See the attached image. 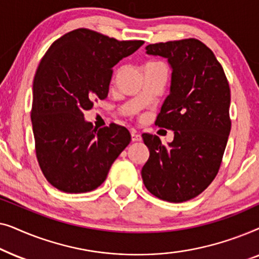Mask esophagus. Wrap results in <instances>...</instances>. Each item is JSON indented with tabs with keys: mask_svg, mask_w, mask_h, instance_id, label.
<instances>
[{
	"mask_svg": "<svg viewBox=\"0 0 259 259\" xmlns=\"http://www.w3.org/2000/svg\"><path fill=\"white\" fill-rule=\"evenodd\" d=\"M131 137H132V141H141V136L134 130L131 131Z\"/></svg>",
	"mask_w": 259,
	"mask_h": 259,
	"instance_id": "34e87169",
	"label": "esophagus"
}]
</instances>
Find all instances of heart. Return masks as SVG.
<instances>
[{"label":"heart","instance_id":"heart-1","mask_svg":"<svg viewBox=\"0 0 259 259\" xmlns=\"http://www.w3.org/2000/svg\"><path fill=\"white\" fill-rule=\"evenodd\" d=\"M157 63H161V62H154V61H151V62H148V63H146V66H152V65H157ZM145 66V67H146Z\"/></svg>","mask_w":259,"mask_h":259}]
</instances>
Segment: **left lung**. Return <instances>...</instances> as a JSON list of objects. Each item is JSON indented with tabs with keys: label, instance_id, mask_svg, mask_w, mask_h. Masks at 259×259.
Segmentation results:
<instances>
[{
	"label": "left lung",
	"instance_id": "obj_1",
	"mask_svg": "<svg viewBox=\"0 0 259 259\" xmlns=\"http://www.w3.org/2000/svg\"><path fill=\"white\" fill-rule=\"evenodd\" d=\"M150 55L168 60L171 92L155 125L175 131L172 143L144 133L150 158L141 169L146 189L159 199L183 203L200 194L217 176L228 143L229 81L213 52L197 38L159 42Z\"/></svg>",
	"mask_w": 259,
	"mask_h": 259
}]
</instances>
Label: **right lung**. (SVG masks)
Here are the masks:
<instances>
[{"label":"right lung","instance_id":"obj_1","mask_svg":"<svg viewBox=\"0 0 259 259\" xmlns=\"http://www.w3.org/2000/svg\"><path fill=\"white\" fill-rule=\"evenodd\" d=\"M143 45L79 28L46 52L34 77L30 118L38 165L58 190H95L130 144L126 127L111 123L97 130L84 121L83 112L107 98L113 67Z\"/></svg>","mask_w":259,"mask_h":259}]
</instances>
